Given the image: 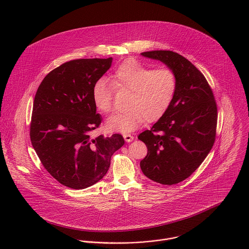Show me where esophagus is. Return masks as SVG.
I'll list each match as a JSON object with an SVG mask.
<instances>
[{"mask_svg":"<svg viewBox=\"0 0 249 249\" xmlns=\"http://www.w3.org/2000/svg\"><path fill=\"white\" fill-rule=\"evenodd\" d=\"M123 138H124L125 142H131L134 141V137H133L132 135H130V134H125V135H123Z\"/></svg>","mask_w":249,"mask_h":249,"instance_id":"1","label":"esophagus"}]
</instances>
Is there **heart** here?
Instances as JSON below:
<instances>
[{
	"label": "heart",
	"mask_w": 249,
	"mask_h": 249,
	"mask_svg": "<svg viewBox=\"0 0 249 249\" xmlns=\"http://www.w3.org/2000/svg\"><path fill=\"white\" fill-rule=\"evenodd\" d=\"M113 87L130 92L126 102L128 110L107 118L106 127L110 132L130 133L144 121L155 122L171 107L178 89L176 73L167 68L153 69L135 59L119 65L110 75ZM112 86L105 79H98L92 88L95 107L104 113L112 110Z\"/></svg>",
	"instance_id": "b5f03b06"
}]
</instances>
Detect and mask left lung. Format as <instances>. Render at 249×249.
Returning <instances> with one entry per match:
<instances>
[{
    "label": "left lung",
    "instance_id": "1",
    "mask_svg": "<svg viewBox=\"0 0 249 249\" xmlns=\"http://www.w3.org/2000/svg\"><path fill=\"white\" fill-rule=\"evenodd\" d=\"M172 70L178 79L174 102L139 140L147 147L141 169L149 179L177 184L189 178L203 163L215 141L217 107L204 74L186 58L170 50L142 52Z\"/></svg>",
    "mask_w": 249,
    "mask_h": 249
}]
</instances>
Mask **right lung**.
Masks as SVG:
<instances>
[{
  "mask_svg": "<svg viewBox=\"0 0 249 249\" xmlns=\"http://www.w3.org/2000/svg\"><path fill=\"white\" fill-rule=\"evenodd\" d=\"M111 63V57L66 62L43 78L35 96L32 145L45 170L71 189H84L101 180L112 154L124 144L119 134L90 138L102 122L92 88Z\"/></svg>",
  "mask_w": 249,
  "mask_h": 249,
  "instance_id": "1",
  "label": "right lung"
}]
</instances>
